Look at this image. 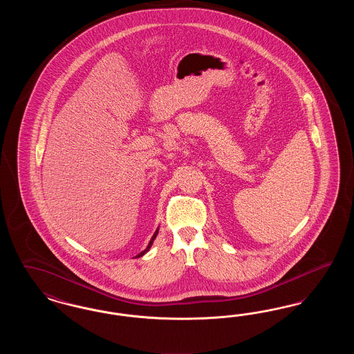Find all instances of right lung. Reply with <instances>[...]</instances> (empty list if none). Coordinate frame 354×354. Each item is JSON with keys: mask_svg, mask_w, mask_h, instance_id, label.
<instances>
[{"mask_svg": "<svg viewBox=\"0 0 354 354\" xmlns=\"http://www.w3.org/2000/svg\"><path fill=\"white\" fill-rule=\"evenodd\" d=\"M158 231H159V228L155 231V234L152 235L151 240H150V243H149V245H147V248L145 250V251H142V252L139 253V254H136L135 257H140V256H143L145 253L149 252L150 251V248H151L152 243H153V240H155V237H156V235H158Z\"/></svg>", "mask_w": 354, "mask_h": 354, "instance_id": "obj_1", "label": "right lung"}]
</instances>
